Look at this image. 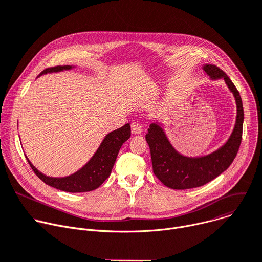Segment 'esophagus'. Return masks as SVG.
I'll list each match as a JSON object with an SVG mask.
<instances>
[{"instance_id":"34e87169","label":"esophagus","mask_w":262,"mask_h":262,"mask_svg":"<svg viewBox=\"0 0 262 262\" xmlns=\"http://www.w3.org/2000/svg\"><path fill=\"white\" fill-rule=\"evenodd\" d=\"M132 133L134 135H139L142 133V125L139 122H133L132 123Z\"/></svg>"}]
</instances>
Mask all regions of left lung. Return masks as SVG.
Masks as SVG:
<instances>
[{
	"label": "left lung",
	"mask_w": 262,
	"mask_h": 262,
	"mask_svg": "<svg viewBox=\"0 0 262 262\" xmlns=\"http://www.w3.org/2000/svg\"><path fill=\"white\" fill-rule=\"evenodd\" d=\"M203 70L212 80L224 79L232 92L237 108L235 125L226 143L215 151L202 157H186L172 146L161 123H151L145 139L150 148L152 170L165 186L171 189L196 188L214 180L228 169L242 143L244 107L239 92L216 66L204 64Z\"/></svg>",
	"instance_id": "1"
}]
</instances>
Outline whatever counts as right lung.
Wrapping results in <instances>:
<instances>
[{"mask_svg": "<svg viewBox=\"0 0 262 262\" xmlns=\"http://www.w3.org/2000/svg\"><path fill=\"white\" fill-rule=\"evenodd\" d=\"M74 66H57L54 68H48L43 70L38 75H45L48 73H57L62 71L74 69ZM130 137V125L129 123L123 125L122 127L107 134L102 140L98 149L89 160V162L81 167L79 170L62 178L48 177L35 168V166L29 161L32 170L34 173L47 185L54 187L56 189L62 190L66 192H88L92 190L97 189L111 174L114 164L116 162L119 150L122 144Z\"/></svg>", "mask_w": 262, "mask_h": 262, "instance_id": "add662e5", "label": "right lung"}]
</instances>
